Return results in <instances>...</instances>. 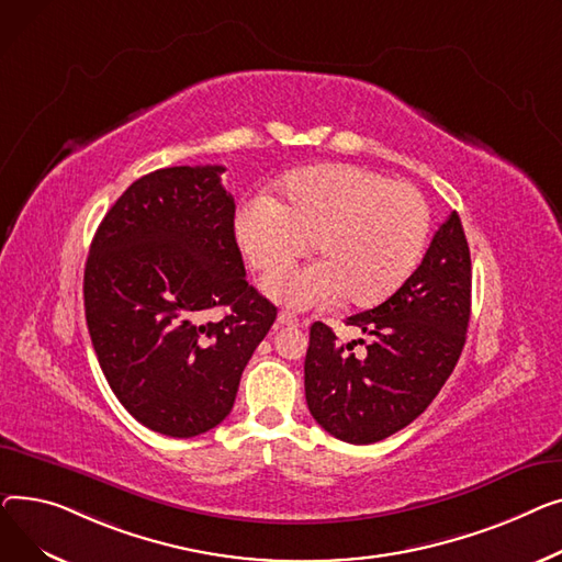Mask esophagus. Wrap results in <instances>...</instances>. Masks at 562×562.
<instances>
[{
  "mask_svg": "<svg viewBox=\"0 0 562 562\" xmlns=\"http://www.w3.org/2000/svg\"><path fill=\"white\" fill-rule=\"evenodd\" d=\"M277 324L279 326H296V324H300V319H296V315H292L288 311H281L279 317H277Z\"/></svg>",
  "mask_w": 562,
  "mask_h": 562,
  "instance_id": "34e87169",
  "label": "esophagus"
}]
</instances>
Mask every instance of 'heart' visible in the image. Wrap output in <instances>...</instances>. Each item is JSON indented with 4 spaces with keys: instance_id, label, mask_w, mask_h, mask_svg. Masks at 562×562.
<instances>
[{
    "instance_id": "b5f03b06",
    "label": "heart",
    "mask_w": 562,
    "mask_h": 562,
    "mask_svg": "<svg viewBox=\"0 0 562 562\" xmlns=\"http://www.w3.org/2000/svg\"><path fill=\"white\" fill-rule=\"evenodd\" d=\"M428 220L415 186L356 165H324L292 175L281 202L266 194L245 202L236 236L247 260L266 274L283 272L315 245L322 260L268 279L274 300L313 308L345 294L349 304L370 308L417 268Z\"/></svg>"
}]
</instances>
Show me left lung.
Masks as SVG:
<instances>
[{
  "instance_id": "obj_1",
  "label": "left lung",
  "mask_w": 562,
  "mask_h": 562,
  "mask_svg": "<svg viewBox=\"0 0 562 562\" xmlns=\"http://www.w3.org/2000/svg\"><path fill=\"white\" fill-rule=\"evenodd\" d=\"M472 313V260L453 211L436 231L419 268L372 311L347 317L370 340L340 345L322 322L311 326L304 362L315 422L342 442L372 445L419 417L451 376Z\"/></svg>"
}]
</instances>
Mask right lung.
Listing matches in <instances>:
<instances>
[{"mask_svg":"<svg viewBox=\"0 0 562 562\" xmlns=\"http://www.w3.org/2000/svg\"><path fill=\"white\" fill-rule=\"evenodd\" d=\"M222 172L181 165L134 181L86 260L99 366L120 404L170 438L206 434L231 413L243 370L277 319V306L247 283ZM211 307L225 315L202 323Z\"/></svg>","mask_w":562,"mask_h":562,"instance_id":"add662e5","label":"right lung"}]
</instances>
